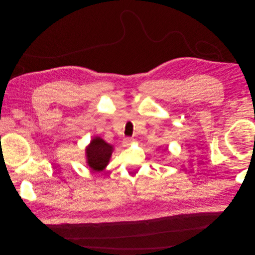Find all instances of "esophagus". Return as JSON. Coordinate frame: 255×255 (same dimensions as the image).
Here are the masks:
<instances>
[{
	"mask_svg": "<svg viewBox=\"0 0 255 255\" xmlns=\"http://www.w3.org/2000/svg\"><path fill=\"white\" fill-rule=\"evenodd\" d=\"M132 143H134V139H132V138H129V137L125 138V139H124V141H123V145H124L125 147L129 146V145H131Z\"/></svg>",
	"mask_w": 255,
	"mask_h": 255,
	"instance_id": "1",
	"label": "esophagus"
}]
</instances>
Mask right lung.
<instances>
[{
    "label": "right lung",
    "mask_w": 255,
    "mask_h": 255,
    "mask_svg": "<svg viewBox=\"0 0 255 255\" xmlns=\"http://www.w3.org/2000/svg\"><path fill=\"white\" fill-rule=\"evenodd\" d=\"M113 152V146L100 137H94L86 147V160L93 171H102L107 167Z\"/></svg>",
    "instance_id": "1"
}]
</instances>
